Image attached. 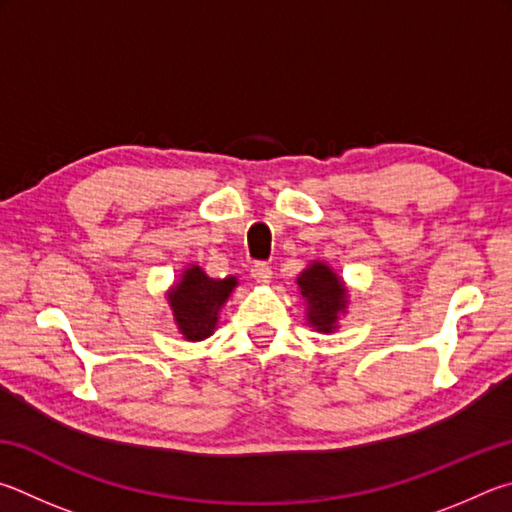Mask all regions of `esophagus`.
<instances>
[{
    "label": "esophagus",
    "instance_id": "esophagus-1",
    "mask_svg": "<svg viewBox=\"0 0 512 512\" xmlns=\"http://www.w3.org/2000/svg\"><path fill=\"white\" fill-rule=\"evenodd\" d=\"M251 276H254L256 283H270L272 281V265L270 263H256L251 267Z\"/></svg>",
    "mask_w": 512,
    "mask_h": 512
}]
</instances>
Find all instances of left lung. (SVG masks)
I'll return each instance as SVG.
<instances>
[{
  "label": "left lung",
  "instance_id": "left-lung-1",
  "mask_svg": "<svg viewBox=\"0 0 512 512\" xmlns=\"http://www.w3.org/2000/svg\"><path fill=\"white\" fill-rule=\"evenodd\" d=\"M297 283L303 299H308V321L317 330L330 333L335 328L339 310H344L346 303L342 281L337 279L328 265L315 263L299 276Z\"/></svg>",
  "mask_w": 512,
  "mask_h": 512
}]
</instances>
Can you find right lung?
Segmentation results:
<instances>
[{
	"label": "right lung",
	"instance_id": "add662e5",
	"mask_svg": "<svg viewBox=\"0 0 512 512\" xmlns=\"http://www.w3.org/2000/svg\"><path fill=\"white\" fill-rule=\"evenodd\" d=\"M236 288V279H209L200 267H188L182 283L170 292V306L179 326V333L191 342L209 337L218 324V310L227 301L231 290Z\"/></svg>",
	"mask_w": 512,
	"mask_h": 512
}]
</instances>
